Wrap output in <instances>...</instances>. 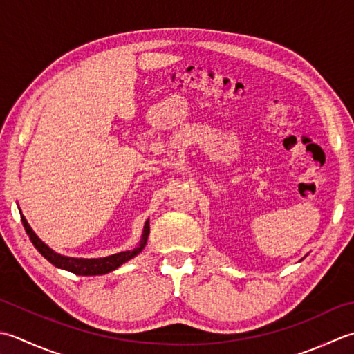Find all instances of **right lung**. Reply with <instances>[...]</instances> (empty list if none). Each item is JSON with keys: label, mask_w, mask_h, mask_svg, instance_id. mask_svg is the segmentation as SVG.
Masks as SVG:
<instances>
[{"label": "right lung", "mask_w": 354, "mask_h": 354, "mask_svg": "<svg viewBox=\"0 0 354 354\" xmlns=\"http://www.w3.org/2000/svg\"><path fill=\"white\" fill-rule=\"evenodd\" d=\"M21 221H23V226L26 229L28 238H30V241L33 243V246L42 257L47 259V261L56 266V268L68 270L71 273H75V275H82V277L105 275L108 272L116 270L122 264L127 263L128 259H131L137 254H140L143 248L147 246L148 235H149V220H147L145 226H143L140 243L137 244L136 249L119 252V254L104 257V258H71V257H64V255L56 254V252L53 249H50L46 243H42L41 238L33 232V229L30 227V225H28L23 214H21Z\"/></svg>", "instance_id": "obj_1"}]
</instances>
